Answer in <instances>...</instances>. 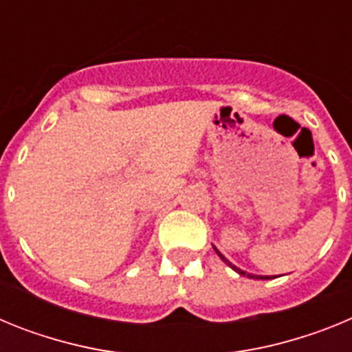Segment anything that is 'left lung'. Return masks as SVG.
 Here are the masks:
<instances>
[{
	"instance_id": "1",
	"label": "left lung",
	"mask_w": 352,
	"mask_h": 352,
	"mask_svg": "<svg viewBox=\"0 0 352 352\" xmlns=\"http://www.w3.org/2000/svg\"><path fill=\"white\" fill-rule=\"evenodd\" d=\"M214 248V252H217V256H219L220 257V259H222L223 261V263H226L227 264V266H231V268L232 270H234V272L236 273H239V275H243V276H248V278H256V280H270V278H273V276H263V275H252V273H247V272H243V270H239L238 268V266H234V264H232L231 263V261H229V259H227V257L226 256H223V254H222V252H220L219 250V248H217V247H213Z\"/></svg>"
}]
</instances>
